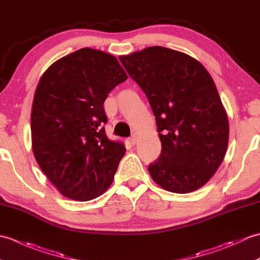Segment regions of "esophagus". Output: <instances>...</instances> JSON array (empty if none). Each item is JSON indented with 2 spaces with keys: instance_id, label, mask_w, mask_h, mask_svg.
<instances>
[{
  "instance_id": "34e87169",
  "label": "esophagus",
  "mask_w": 260,
  "mask_h": 260,
  "mask_svg": "<svg viewBox=\"0 0 260 260\" xmlns=\"http://www.w3.org/2000/svg\"><path fill=\"white\" fill-rule=\"evenodd\" d=\"M137 139H139V136H137L136 134H133L131 136V139H129V142H131V144L132 145H135L136 143H137Z\"/></svg>"
}]
</instances>
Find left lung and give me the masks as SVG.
I'll use <instances>...</instances> for the list:
<instances>
[{
    "label": "left lung",
    "instance_id": "left-lung-1",
    "mask_svg": "<svg viewBox=\"0 0 260 260\" xmlns=\"http://www.w3.org/2000/svg\"><path fill=\"white\" fill-rule=\"evenodd\" d=\"M155 116L162 152L150 164L153 181L164 190L200 189L221 165L229 121L208 70L189 54L148 47L119 57Z\"/></svg>",
    "mask_w": 260,
    "mask_h": 260
}]
</instances>
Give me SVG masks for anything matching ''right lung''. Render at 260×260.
Instances as JSON below:
<instances>
[{
  "label": "right lung",
  "mask_w": 260,
  "mask_h": 260,
  "mask_svg": "<svg viewBox=\"0 0 260 260\" xmlns=\"http://www.w3.org/2000/svg\"><path fill=\"white\" fill-rule=\"evenodd\" d=\"M127 75L113 54L82 48L53 62L38 82L32 151L62 196L89 201L113 183L126 148L107 139L104 102Z\"/></svg>",
  "instance_id": "obj_1"
}]
</instances>
